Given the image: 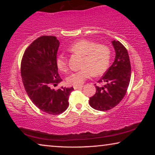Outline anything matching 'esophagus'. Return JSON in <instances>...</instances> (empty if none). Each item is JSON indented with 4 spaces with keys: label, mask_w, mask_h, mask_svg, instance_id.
I'll list each match as a JSON object with an SVG mask.
<instances>
[{
    "label": "esophagus",
    "mask_w": 155,
    "mask_h": 155,
    "mask_svg": "<svg viewBox=\"0 0 155 155\" xmlns=\"http://www.w3.org/2000/svg\"><path fill=\"white\" fill-rule=\"evenodd\" d=\"M82 87L83 86L81 85V86H78V87H74V90H80V89H82Z\"/></svg>",
    "instance_id": "esophagus-1"
}]
</instances>
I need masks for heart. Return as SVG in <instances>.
<instances>
[{"instance_id":"obj_1","label":"heart","mask_w":155,"mask_h":155,"mask_svg":"<svg viewBox=\"0 0 155 155\" xmlns=\"http://www.w3.org/2000/svg\"><path fill=\"white\" fill-rule=\"evenodd\" d=\"M68 51L83 56L81 67L82 69L74 72L67 77V83L74 87L81 86L91 74L101 75L106 71L110 61V51L104 45H96L87 40H81L72 44ZM56 64L59 70L66 72L68 60L64 54L57 57Z\"/></svg>"}]
</instances>
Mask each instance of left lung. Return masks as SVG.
<instances>
[{
  "label": "left lung",
  "instance_id": "obj_1",
  "mask_svg": "<svg viewBox=\"0 0 155 155\" xmlns=\"http://www.w3.org/2000/svg\"><path fill=\"white\" fill-rule=\"evenodd\" d=\"M115 57L111 67L98 81L104 83L103 87L96 86V92L90 98L93 109L106 111L118 104L124 98L129 85L131 67L127 50L119 41H111Z\"/></svg>",
  "mask_w": 155,
  "mask_h": 155
}]
</instances>
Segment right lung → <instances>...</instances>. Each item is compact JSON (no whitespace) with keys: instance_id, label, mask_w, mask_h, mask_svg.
<instances>
[{"instance_id":"right-lung-1","label":"right lung","mask_w":155,"mask_h":155,"mask_svg":"<svg viewBox=\"0 0 155 155\" xmlns=\"http://www.w3.org/2000/svg\"><path fill=\"white\" fill-rule=\"evenodd\" d=\"M59 46L56 37H40L26 49L21 62V77L28 97L38 108L51 115L67 109L74 90L72 87L52 88L62 81L56 64Z\"/></svg>"}]
</instances>
